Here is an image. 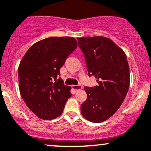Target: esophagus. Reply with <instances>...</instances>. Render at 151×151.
Wrapping results in <instances>:
<instances>
[{"mask_svg":"<svg viewBox=\"0 0 151 151\" xmlns=\"http://www.w3.org/2000/svg\"><path fill=\"white\" fill-rule=\"evenodd\" d=\"M72 87L74 90H79L82 89V86L80 85V84H78V85H72Z\"/></svg>","mask_w":151,"mask_h":151,"instance_id":"1","label":"esophagus"}]
</instances>
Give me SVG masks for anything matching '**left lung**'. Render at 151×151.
I'll return each mask as SVG.
<instances>
[{"mask_svg": "<svg viewBox=\"0 0 151 151\" xmlns=\"http://www.w3.org/2000/svg\"><path fill=\"white\" fill-rule=\"evenodd\" d=\"M89 77L95 76L97 86H85L87 99L81 104L82 116L101 123L115 114L129 91L130 73L125 52L105 37L77 38Z\"/></svg>", "mask_w": 151, "mask_h": 151, "instance_id": "8db88e82", "label": "left lung"}]
</instances>
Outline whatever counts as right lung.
<instances>
[{
	"label": "right lung",
	"instance_id": "1",
	"mask_svg": "<svg viewBox=\"0 0 151 151\" xmlns=\"http://www.w3.org/2000/svg\"><path fill=\"white\" fill-rule=\"evenodd\" d=\"M77 47L74 37H48L35 43L18 67L19 89L27 106L40 119L50 120L63 111L71 97L60 70Z\"/></svg>",
	"mask_w": 151,
	"mask_h": 151
}]
</instances>
